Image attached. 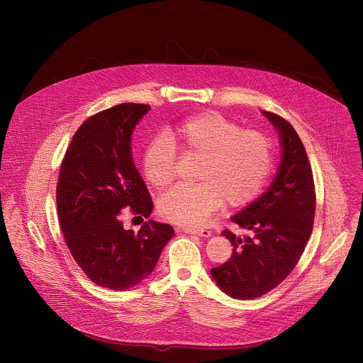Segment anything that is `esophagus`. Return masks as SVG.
<instances>
[{"label": "esophagus", "instance_id": "1", "mask_svg": "<svg viewBox=\"0 0 363 363\" xmlns=\"http://www.w3.org/2000/svg\"><path fill=\"white\" fill-rule=\"evenodd\" d=\"M184 233L187 234H196V235H200V237H211V231L206 230V228H191V227H184L183 228Z\"/></svg>", "mask_w": 363, "mask_h": 363}]
</instances>
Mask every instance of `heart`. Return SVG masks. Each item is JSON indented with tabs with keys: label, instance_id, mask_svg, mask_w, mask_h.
Returning <instances> with one entry per match:
<instances>
[{
	"label": "heart",
	"instance_id": "1",
	"mask_svg": "<svg viewBox=\"0 0 363 363\" xmlns=\"http://www.w3.org/2000/svg\"><path fill=\"white\" fill-rule=\"evenodd\" d=\"M177 147L200 156L196 184L177 186L157 204L159 214L179 225L197 227L224 201L228 207L249 204L263 189L272 166L273 146L267 135L241 129L220 113H201L159 133L146 145L142 166L156 189L170 186L177 174Z\"/></svg>",
	"mask_w": 363,
	"mask_h": 363
}]
</instances>
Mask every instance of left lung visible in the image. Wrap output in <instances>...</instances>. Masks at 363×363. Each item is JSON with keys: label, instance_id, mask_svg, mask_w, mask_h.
Instances as JSON below:
<instances>
[{"label": "left lung", "instance_id": "8db88e82", "mask_svg": "<svg viewBox=\"0 0 363 363\" xmlns=\"http://www.w3.org/2000/svg\"><path fill=\"white\" fill-rule=\"evenodd\" d=\"M283 147L279 172L269 190L231 220L246 237L230 230L231 257L211 269L216 283L231 297L252 300L277 287L296 267L310 240L315 214V186L306 147L291 123L263 111Z\"/></svg>", "mask_w": 363, "mask_h": 363}]
</instances>
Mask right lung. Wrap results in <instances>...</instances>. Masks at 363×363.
I'll return each mask as SVG.
<instances>
[{"label": "right lung", "instance_id": "right-lung-1", "mask_svg": "<svg viewBox=\"0 0 363 363\" xmlns=\"http://www.w3.org/2000/svg\"><path fill=\"white\" fill-rule=\"evenodd\" d=\"M146 104L123 103L80 125L60 164L56 203L66 245L97 286L126 290L147 277L174 230L146 221L123 230L122 210L147 218L153 203L130 153L135 125Z\"/></svg>", "mask_w": 363, "mask_h": 363}]
</instances>
